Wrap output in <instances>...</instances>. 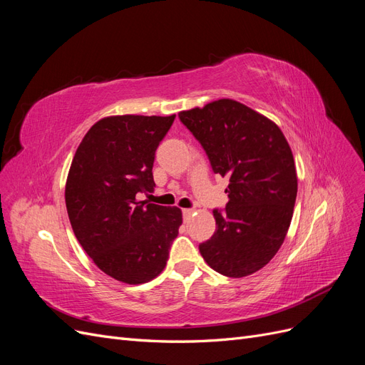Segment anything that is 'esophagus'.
Wrapping results in <instances>:
<instances>
[{"instance_id":"1","label":"esophagus","mask_w":365,"mask_h":365,"mask_svg":"<svg viewBox=\"0 0 365 365\" xmlns=\"http://www.w3.org/2000/svg\"><path fill=\"white\" fill-rule=\"evenodd\" d=\"M193 212H195V210L193 208H184L182 210V215H184V219L187 220V219H189L192 215H193Z\"/></svg>"}]
</instances>
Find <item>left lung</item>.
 Here are the masks:
<instances>
[{"label": "left lung", "mask_w": 365, "mask_h": 365, "mask_svg": "<svg viewBox=\"0 0 365 365\" xmlns=\"http://www.w3.org/2000/svg\"><path fill=\"white\" fill-rule=\"evenodd\" d=\"M178 115L213 172L230 178L225 213L213 210L216 231L200 245L201 256L219 274L247 277L269 263L291 225L297 197L292 150L272 120L231 98Z\"/></svg>", "instance_id": "8db88e82"}]
</instances>
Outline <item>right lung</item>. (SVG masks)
I'll list each match as a JSON object with an SVG mask.
<instances>
[{
	"mask_svg": "<svg viewBox=\"0 0 365 365\" xmlns=\"http://www.w3.org/2000/svg\"><path fill=\"white\" fill-rule=\"evenodd\" d=\"M173 115L98 120L77 148L65 184L74 235L96 267L128 284L155 279L165 267L182 213L137 201L152 192L153 160Z\"/></svg>",
	"mask_w": 365,
	"mask_h": 365,
	"instance_id": "obj_1",
	"label": "right lung"
}]
</instances>
